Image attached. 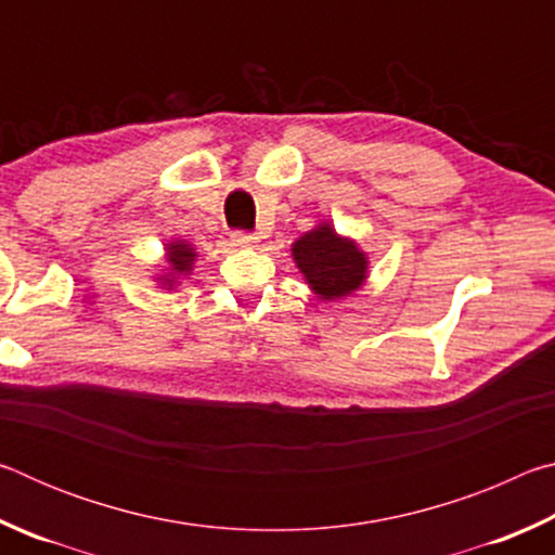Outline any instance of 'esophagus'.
I'll return each instance as SVG.
<instances>
[{"label":"esophagus","mask_w":555,"mask_h":555,"mask_svg":"<svg viewBox=\"0 0 555 555\" xmlns=\"http://www.w3.org/2000/svg\"><path fill=\"white\" fill-rule=\"evenodd\" d=\"M230 237H232L234 244H240V247H249V244L257 242L255 234L247 232V230H234V232L230 234Z\"/></svg>","instance_id":"1"}]
</instances>
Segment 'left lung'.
Returning a JSON list of instances; mask_svg holds the SVG:
<instances>
[{
    "label": "left lung",
    "instance_id": "left-lung-1",
    "mask_svg": "<svg viewBox=\"0 0 555 555\" xmlns=\"http://www.w3.org/2000/svg\"><path fill=\"white\" fill-rule=\"evenodd\" d=\"M294 259L308 284L323 298H340L364 281L367 261L352 242H345L333 228L321 224L294 244Z\"/></svg>",
    "mask_w": 555,
    "mask_h": 555
}]
</instances>
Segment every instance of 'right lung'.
I'll return each mask as SVG.
<instances>
[{"instance_id": "right-lung-1", "label": "right lung", "mask_w": 555, "mask_h": 555, "mask_svg": "<svg viewBox=\"0 0 555 555\" xmlns=\"http://www.w3.org/2000/svg\"><path fill=\"white\" fill-rule=\"evenodd\" d=\"M193 257H195L193 249L183 242H173L171 247H168V261H171V267L173 271H178V274H183V271L191 269Z\"/></svg>"}]
</instances>
